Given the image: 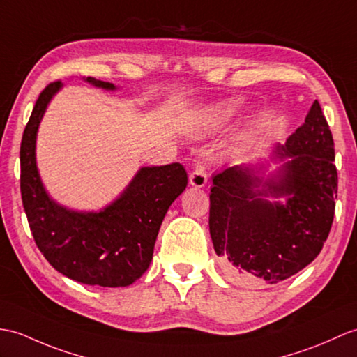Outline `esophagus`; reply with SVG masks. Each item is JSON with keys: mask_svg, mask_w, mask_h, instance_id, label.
Masks as SVG:
<instances>
[{"mask_svg": "<svg viewBox=\"0 0 357 357\" xmlns=\"http://www.w3.org/2000/svg\"><path fill=\"white\" fill-rule=\"evenodd\" d=\"M208 182V173H206L205 164L201 161H196L195 167L190 173V184L195 187H204Z\"/></svg>", "mask_w": 357, "mask_h": 357, "instance_id": "1", "label": "esophagus"}]
</instances>
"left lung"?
Segmentation results:
<instances>
[{"label":"left lung","instance_id":"left-lung-1","mask_svg":"<svg viewBox=\"0 0 357 357\" xmlns=\"http://www.w3.org/2000/svg\"><path fill=\"white\" fill-rule=\"evenodd\" d=\"M277 153L292 156L268 193L291 196L271 204L255 192L261 179L234 165L213 176L210 234L227 275L275 284L310 264L321 252L335 218L337 170L333 135L318 100Z\"/></svg>","mask_w":357,"mask_h":357}]
</instances>
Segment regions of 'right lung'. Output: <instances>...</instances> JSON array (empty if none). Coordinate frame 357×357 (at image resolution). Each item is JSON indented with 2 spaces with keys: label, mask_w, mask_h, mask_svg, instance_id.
Masks as SVG:
<instances>
[{
  "label": "right lung",
  "mask_w": 357,
  "mask_h": 357,
  "mask_svg": "<svg viewBox=\"0 0 357 357\" xmlns=\"http://www.w3.org/2000/svg\"><path fill=\"white\" fill-rule=\"evenodd\" d=\"M114 89L109 82L86 79ZM61 80L48 84L36 100L21 141V197L36 246L52 266L89 286H129L151 264L162 219L187 187L179 162L144 167L123 196L100 213H74L56 205L45 193L35 161L39 121Z\"/></svg>",
  "instance_id": "right-lung-1"
}]
</instances>
